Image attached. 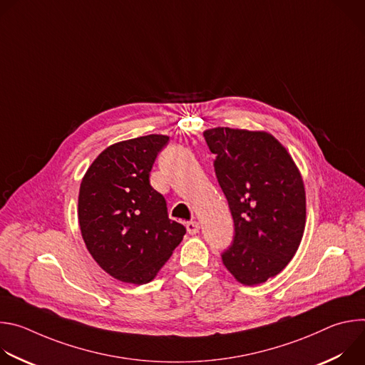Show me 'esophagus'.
<instances>
[{"instance_id":"1","label":"esophagus","mask_w":365,"mask_h":365,"mask_svg":"<svg viewBox=\"0 0 365 365\" xmlns=\"http://www.w3.org/2000/svg\"><path fill=\"white\" fill-rule=\"evenodd\" d=\"M199 224L196 222V221H190V222H187L186 224V230H187V232L190 234V235H195V234H197L199 232Z\"/></svg>"}]
</instances>
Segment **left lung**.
<instances>
[{"instance_id":"1","label":"left lung","mask_w":365,"mask_h":365,"mask_svg":"<svg viewBox=\"0 0 365 365\" xmlns=\"http://www.w3.org/2000/svg\"><path fill=\"white\" fill-rule=\"evenodd\" d=\"M234 220L227 270L242 284L264 283L296 254L306 224V195L287 150L266 131L217 127L203 133Z\"/></svg>"}]
</instances>
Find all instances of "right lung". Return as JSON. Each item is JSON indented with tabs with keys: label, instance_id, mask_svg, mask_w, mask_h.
<instances>
[{
	"label": "right lung",
	"instance_id": "1",
	"mask_svg": "<svg viewBox=\"0 0 365 365\" xmlns=\"http://www.w3.org/2000/svg\"><path fill=\"white\" fill-rule=\"evenodd\" d=\"M169 137L150 134L115 143L86 170L78 218L91 255L124 283L151 282L186 228L169 220L166 200L150 185V172Z\"/></svg>",
	"mask_w": 365,
	"mask_h": 365
}]
</instances>
